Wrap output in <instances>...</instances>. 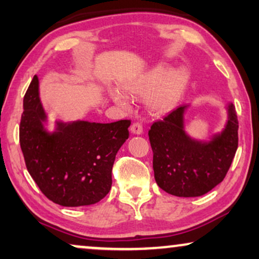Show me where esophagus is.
Wrapping results in <instances>:
<instances>
[{
  "label": "esophagus",
  "mask_w": 259,
  "mask_h": 259,
  "mask_svg": "<svg viewBox=\"0 0 259 259\" xmlns=\"http://www.w3.org/2000/svg\"><path fill=\"white\" fill-rule=\"evenodd\" d=\"M131 132L133 134H143V126H141V123L139 122H134L132 126H131Z\"/></svg>",
  "instance_id": "obj_1"
}]
</instances>
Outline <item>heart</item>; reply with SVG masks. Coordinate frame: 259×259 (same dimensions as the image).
<instances>
[{
  "label": "heart",
  "mask_w": 259,
  "mask_h": 259,
  "mask_svg": "<svg viewBox=\"0 0 259 259\" xmlns=\"http://www.w3.org/2000/svg\"><path fill=\"white\" fill-rule=\"evenodd\" d=\"M166 73L164 68H157L140 79L125 84V90L136 98H146L158 82L162 79ZM187 82V73L185 69L168 74L158 86L153 93L147 98V104L152 111L155 113H166L171 111L178 104L184 93ZM113 100L121 107H128V102L118 92L112 93Z\"/></svg>",
  "instance_id": "b5f03b06"
}]
</instances>
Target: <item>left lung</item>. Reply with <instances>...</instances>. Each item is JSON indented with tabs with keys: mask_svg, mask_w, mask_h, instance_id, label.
Segmentation results:
<instances>
[{
	"mask_svg": "<svg viewBox=\"0 0 259 259\" xmlns=\"http://www.w3.org/2000/svg\"><path fill=\"white\" fill-rule=\"evenodd\" d=\"M187 107L180 106L153 122L148 138L158 186L177 197H199L225 178L238 147V119L229 104L224 130L208 141L196 140L184 128Z\"/></svg>",
	"mask_w": 259,
	"mask_h": 259,
	"instance_id": "left-lung-1",
	"label": "left lung"
}]
</instances>
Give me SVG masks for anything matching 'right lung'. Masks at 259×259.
I'll list each match as a JSON object with an SVG mask.
<instances>
[{"instance_id": "obj_1", "label": "right lung", "mask_w": 259, "mask_h": 259, "mask_svg": "<svg viewBox=\"0 0 259 259\" xmlns=\"http://www.w3.org/2000/svg\"><path fill=\"white\" fill-rule=\"evenodd\" d=\"M35 75L23 99L20 145L28 172L41 192L61 206L100 201L112 186L115 155L128 139L131 120L111 123L56 121L48 132Z\"/></svg>"}]
</instances>
